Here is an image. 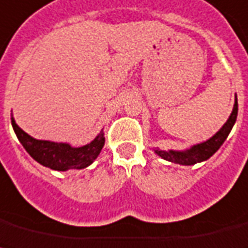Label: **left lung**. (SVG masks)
Masks as SVG:
<instances>
[{"label": "left lung", "mask_w": 248, "mask_h": 248, "mask_svg": "<svg viewBox=\"0 0 248 248\" xmlns=\"http://www.w3.org/2000/svg\"><path fill=\"white\" fill-rule=\"evenodd\" d=\"M237 114H238V102H237V94H235L234 106H233L232 114L229 115L224 125L221 126L211 138L203 140V142H200L197 144H193L184 151H175V150L164 151V150L156 148L155 154L166 161L179 164V165H195L197 162L206 161L220 148L221 144L224 143V140L229 136L232 128L237 120Z\"/></svg>", "instance_id": "obj_1"}]
</instances>
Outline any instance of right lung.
Listing matches in <instances>:
<instances>
[{"mask_svg": "<svg viewBox=\"0 0 248 248\" xmlns=\"http://www.w3.org/2000/svg\"><path fill=\"white\" fill-rule=\"evenodd\" d=\"M11 124L17 140H20L25 151L41 165L57 171H66L71 169L80 170L90 166L100 155L105 144L104 129L97 134L91 143L84 144L82 147H73L71 144L64 142L35 140L17 125L13 115Z\"/></svg>", "mask_w": 248, "mask_h": 248, "instance_id": "right-lung-1", "label": "right lung"}]
</instances>
